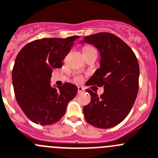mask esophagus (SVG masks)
I'll return each instance as SVG.
<instances>
[{"mask_svg": "<svg viewBox=\"0 0 158 158\" xmlns=\"http://www.w3.org/2000/svg\"><path fill=\"white\" fill-rule=\"evenodd\" d=\"M84 91V89L82 88V86H79L78 87V94H82Z\"/></svg>", "mask_w": 158, "mask_h": 158, "instance_id": "esophagus-1", "label": "esophagus"}]
</instances>
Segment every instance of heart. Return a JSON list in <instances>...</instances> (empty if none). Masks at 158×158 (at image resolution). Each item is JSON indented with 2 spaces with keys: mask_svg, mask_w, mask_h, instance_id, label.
<instances>
[{
  "mask_svg": "<svg viewBox=\"0 0 158 158\" xmlns=\"http://www.w3.org/2000/svg\"><path fill=\"white\" fill-rule=\"evenodd\" d=\"M92 51H96L97 52L96 49H95L94 47H92V46H90V45H86V46L83 47V52H92ZM81 79H82V78H81L80 76H78V77L76 78V82H80Z\"/></svg>",
  "mask_w": 158,
  "mask_h": 158,
  "instance_id": "heart-1",
  "label": "heart"
}]
</instances>
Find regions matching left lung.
<instances>
[{
	"mask_svg": "<svg viewBox=\"0 0 158 158\" xmlns=\"http://www.w3.org/2000/svg\"><path fill=\"white\" fill-rule=\"evenodd\" d=\"M94 45L101 55L100 68L89 79V86H103L98 96L87 89L91 100L83 107L85 120L98 128L121 123L130 113L139 91V66L134 52L113 34L86 36L80 43Z\"/></svg>",
	"mask_w": 158,
	"mask_h": 158,
	"instance_id": "8db88e82",
	"label": "left lung"
}]
</instances>
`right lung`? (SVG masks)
<instances>
[{"label":"right lung","mask_w":158,"mask_h":158,"mask_svg":"<svg viewBox=\"0 0 158 158\" xmlns=\"http://www.w3.org/2000/svg\"><path fill=\"white\" fill-rule=\"evenodd\" d=\"M79 36L42 38L27 44L17 55L12 70V83L17 103L28 119L40 125H50L61 119L78 87L65 82L52 87V69L63 60Z\"/></svg>","instance_id":"right-lung-1"}]
</instances>
